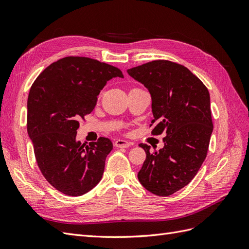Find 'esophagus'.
Listing matches in <instances>:
<instances>
[{
    "label": "esophagus",
    "instance_id": "obj_1",
    "mask_svg": "<svg viewBox=\"0 0 249 249\" xmlns=\"http://www.w3.org/2000/svg\"><path fill=\"white\" fill-rule=\"evenodd\" d=\"M115 146L116 147H123V148H126L131 146V143L126 140H123V139H119L117 141H115Z\"/></svg>",
    "mask_w": 249,
    "mask_h": 249
}]
</instances>
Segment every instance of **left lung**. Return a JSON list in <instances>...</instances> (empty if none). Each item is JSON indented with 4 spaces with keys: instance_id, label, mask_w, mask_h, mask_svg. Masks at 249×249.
Masks as SVG:
<instances>
[{
    "instance_id": "obj_1",
    "label": "left lung",
    "mask_w": 249,
    "mask_h": 249,
    "mask_svg": "<svg viewBox=\"0 0 249 249\" xmlns=\"http://www.w3.org/2000/svg\"><path fill=\"white\" fill-rule=\"evenodd\" d=\"M126 71L152 97V124L156 123L152 133L166 134L164 147L154 154L150 146L140 144L146 159L138 179L147 191L168 196L189 184L206 159L213 132L210 93L187 67L167 60Z\"/></svg>"
}]
</instances>
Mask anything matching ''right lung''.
Returning <instances> with one entry per match:
<instances>
[{
    "label": "right lung",
    "mask_w": 249,
    "mask_h": 249,
    "mask_svg": "<svg viewBox=\"0 0 249 249\" xmlns=\"http://www.w3.org/2000/svg\"><path fill=\"white\" fill-rule=\"evenodd\" d=\"M119 69L86 57H65L44 70L30 89L27 130L38 167L60 192L80 196L102 179L113 148L101 137L88 145L77 141L79 120L94 109L97 95Z\"/></svg>",
    "instance_id": "1"
}]
</instances>
